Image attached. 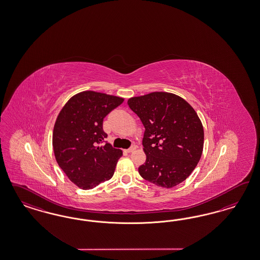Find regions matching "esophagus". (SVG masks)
Wrapping results in <instances>:
<instances>
[{
    "label": "esophagus",
    "instance_id": "34e87169",
    "mask_svg": "<svg viewBox=\"0 0 260 260\" xmlns=\"http://www.w3.org/2000/svg\"><path fill=\"white\" fill-rule=\"evenodd\" d=\"M135 150H136V146L133 145V146H132L129 149H127L126 151V152H133V151H134Z\"/></svg>",
    "mask_w": 260,
    "mask_h": 260
}]
</instances>
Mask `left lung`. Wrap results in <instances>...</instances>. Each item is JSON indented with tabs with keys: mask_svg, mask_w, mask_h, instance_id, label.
Instances as JSON below:
<instances>
[{
	"mask_svg": "<svg viewBox=\"0 0 260 260\" xmlns=\"http://www.w3.org/2000/svg\"><path fill=\"white\" fill-rule=\"evenodd\" d=\"M131 110L145 126L146 162L142 177L163 188L187 179L197 167L204 145V129L189 103L169 92H151L128 99Z\"/></svg>",
	"mask_w": 260,
	"mask_h": 260,
	"instance_id": "left-lung-1",
	"label": "left lung"
}]
</instances>
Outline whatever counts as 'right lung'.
Here are the masks:
<instances>
[{
    "instance_id": "1",
    "label": "right lung",
    "mask_w": 260,
    "mask_h": 260,
    "mask_svg": "<svg viewBox=\"0 0 260 260\" xmlns=\"http://www.w3.org/2000/svg\"><path fill=\"white\" fill-rule=\"evenodd\" d=\"M124 102L113 95L83 91L63 106L56 119L52 145L56 161L79 188L93 189L112 177L122 150L106 142L104 118Z\"/></svg>"
}]
</instances>
